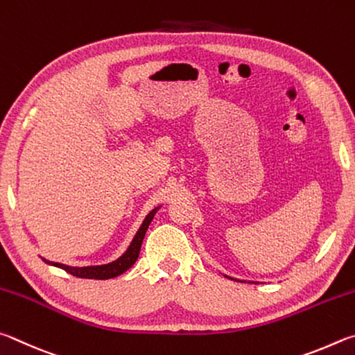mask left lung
Here are the masks:
<instances>
[{
    "instance_id": "8db88e82",
    "label": "left lung",
    "mask_w": 355,
    "mask_h": 355,
    "mask_svg": "<svg viewBox=\"0 0 355 355\" xmlns=\"http://www.w3.org/2000/svg\"><path fill=\"white\" fill-rule=\"evenodd\" d=\"M226 277H229V276H226ZM229 279H232V277H229ZM241 282V281H240Z\"/></svg>"
}]
</instances>
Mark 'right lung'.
<instances>
[{"label":"right lung","instance_id":"add662e5","mask_svg":"<svg viewBox=\"0 0 355 355\" xmlns=\"http://www.w3.org/2000/svg\"><path fill=\"white\" fill-rule=\"evenodd\" d=\"M159 209L160 207H155L146 215V218L143 220L140 229L137 231L134 240L130 241V245L126 250V252H124L121 257H118L116 260H114V262L105 263V265H96V266H68V265H64V263L49 262V260H46V259H43V260H45L48 265L58 266V268H62L64 271L70 272V275L76 276V277H83V279H101V281H104V279H112V277L120 276V275H123L124 271H128L130 266L135 263V260L139 259L141 241H143V239H145V234L148 231L149 223L153 221L154 215Z\"/></svg>","mask_w":355,"mask_h":355}]
</instances>
